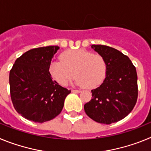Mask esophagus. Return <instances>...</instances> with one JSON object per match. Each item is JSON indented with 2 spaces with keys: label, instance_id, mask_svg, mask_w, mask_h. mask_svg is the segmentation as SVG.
Wrapping results in <instances>:
<instances>
[{
  "label": "esophagus",
  "instance_id": "obj_1",
  "mask_svg": "<svg viewBox=\"0 0 151 151\" xmlns=\"http://www.w3.org/2000/svg\"><path fill=\"white\" fill-rule=\"evenodd\" d=\"M72 92H73V93H80V92H81V91L76 90V89H73V90H72Z\"/></svg>",
  "mask_w": 151,
  "mask_h": 151
}]
</instances>
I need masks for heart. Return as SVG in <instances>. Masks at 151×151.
Masks as SVG:
<instances>
[{"label":"heart","instance_id":"b5f03b06","mask_svg":"<svg viewBox=\"0 0 151 151\" xmlns=\"http://www.w3.org/2000/svg\"><path fill=\"white\" fill-rule=\"evenodd\" d=\"M61 61H52L49 72L52 78L61 85H67L73 78L75 83L87 88H94L106 78L107 65L100 54H93L84 49L69 50L60 55Z\"/></svg>","mask_w":151,"mask_h":151}]
</instances>
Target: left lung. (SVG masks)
Listing matches in <instances>:
<instances>
[{"label":"left lung","mask_w":151,"mask_h":151,"mask_svg":"<svg viewBox=\"0 0 151 151\" xmlns=\"http://www.w3.org/2000/svg\"><path fill=\"white\" fill-rule=\"evenodd\" d=\"M91 47L105 59L107 73L104 82L91 90V100L84 105V109L93 120L109 125L125 118L135 106L137 72L130 59L119 50L101 45Z\"/></svg>","instance_id":"1"}]
</instances>
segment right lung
<instances>
[{"label": "right lung", "mask_w": 151, "mask_h": 151, "mask_svg": "<svg viewBox=\"0 0 151 151\" xmlns=\"http://www.w3.org/2000/svg\"><path fill=\"white\" fill-rule=\"evenodd\" d=\"M58 46L28 50L17 58L10 69V97L15 110L35 122L51 120L62 111L64 101L71 92L53 81L49 66Z\"/></svg>", "instance_id": "add662e5"}]
</instances>
